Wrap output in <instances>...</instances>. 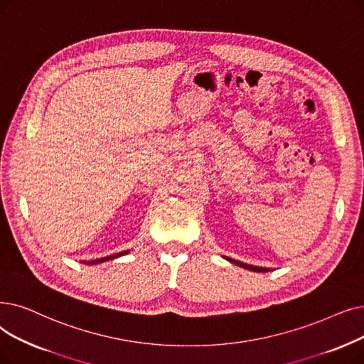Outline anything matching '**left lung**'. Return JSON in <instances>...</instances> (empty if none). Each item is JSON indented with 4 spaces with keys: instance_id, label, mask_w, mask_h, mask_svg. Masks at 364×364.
<instances>
[{
    "instance_id": "1",
    "label": "left lung",
    "mask_w": 364,
    "mask_h": 364,
    "mask_svg": "<svg viewBox=\"0 0 364 364\" xmlns=\"http://www.w3.org/2000/svg\"><path fill=\"white\" fill-rule=\"evenodd\" d=\"M225 259H226L228 262H230V263L238 264V266L244 267V269H248V271H252V272H269V271H272V269H269V267H262V266H252V264H247V263H242V262H240V260H233V259H229V257H226V256H225Z\"/></svg>"
}]
</instances>
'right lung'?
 I'll use <instances>...</instances> for the list:
<instances>
[{"label":"right lung","instance_id":"1","mask_svg":"<svg viewBox=\"0 0 364 364\" xmlns=\"http://www.w3.org/2000/svg\"><path fill=\"white\" fill-rule=\"evenodd\" d=\"M128 252H129V250H126V251H120V252H117V255H113V256H107V257L95 259V260H87V262H82V263H85V264H100V263H104V262H108V260H114V259H117L120 256L128 255Z\"/></svg>","mask_w":364,"mask_h":364}]
</instances>
